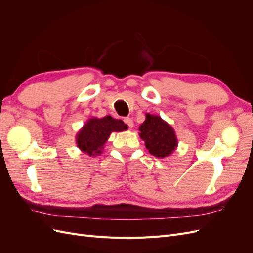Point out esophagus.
Masks as SVG:
<instances>
[{
  "mask_svg": "<svg viewBox=\"0 0 253 253\" xmlns=\"http://www.w3.org/2000/svg\"><path fill=\"white\" fill-rule=\"evenodd\" d=\"M124 121H125V124H126L129 128H132V127H133L134 124H133V120H132V118L126 117V118H124Z\"/></svg>",
  "mask_w": 253,
  "mask_h": 253,
  "instance_id": "esophagus-1",
  "label": "esophagus"
}]
</instances>
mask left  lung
I'll return each mask as SVG.
<instances>
[{"mask_svg": "<svg viewBox=\"0 0 253 253\" xmlns=\"http://www.w3.org/2000/svg\"><path fill=\"white\" fill-rule=\"evenodd\" d=\"M139 126V136L152 155L164 158L171 155L177 147V138L173 127L156 115L147 114Z\"/></svg>", "mask_w": 253, "mask_h": 253, "instance_id": "obj_1", "label": "left lung"}]
</instances>
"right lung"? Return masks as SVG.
<instances>
[{"mask_svg":"<svg viewBox=\"0 0 253 253\" xmlns=\"http://www.w3.org/2000/svg\"><path fill=\"white\" fill-rule=\"evenodd\" d=\"M127 126L120 119L111 116L103 118H90L80 129L76 137L78 148L89 156L101 154L103 145L111 133L126 131Z\"/></svg>","mask_w":253,"mask_h":253,"instance_id":"obj_1","label":"right lung"}]
</instances>
